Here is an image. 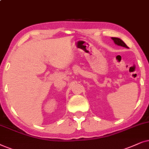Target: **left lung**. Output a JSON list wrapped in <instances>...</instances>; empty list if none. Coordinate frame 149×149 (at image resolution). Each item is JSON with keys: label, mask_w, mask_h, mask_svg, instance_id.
Returning a JSON list of instances; mask_svg holds the SVG:
<instances>
[{"label": "left lung", "mask_w": 149, "mask_h": 149, "mask_svg": "<svg viewBox=\"0 0 149 149\" xmlns=\"http://www.w3.org/2000/svg\"><path fill=\"white\" fill-rule=\"evenodd\" d=\"M111 39H112V40L114 41V43L116 45H119V46H122V47H126V48H128L127 45L123 41L120 39L117 38V37H111Z\"/></svg>", "instance_id": "8db88e82"}]
</instances>
